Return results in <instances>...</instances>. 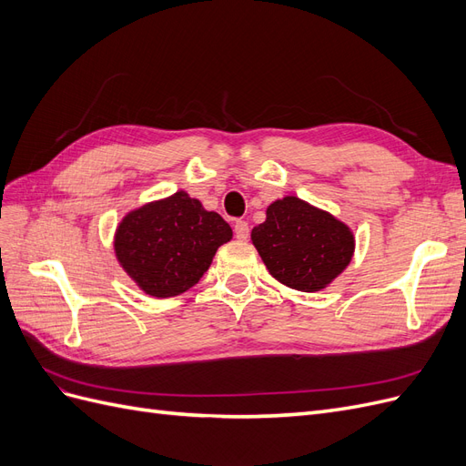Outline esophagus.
<instances>
[{"instance_id":"esophagus-1","label":"esophagus","mask_w":466,"mask_h":466,"mask_svg":"<svg viewBox=\"0 0 466 466\" xmlns=\"http://www.w3.org/2000/svg\"><path fill=\"white\" fill-rule=\"evenodd\" d=\"M248 233H250V229H248V223L238 219V221L235 223V237L238 238V241H247V238H248Z\"/></svg>"}]
</instances>
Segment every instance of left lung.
I'll return each mask as SVG.
<instances>
[{"instance_id": "left-lung-1", "label": "left lung", "mask_w": 466, "mask_h": 466, "mask_svg": "<svg viewBox=\"0 0 466 466\" xmlns=\"http://www.w3.org/2000/svg\"><path fill=\"white\" fill-rule=\"evenodd\" d=\"M250 238L268 272L307 293L324 289L340 276L356 247L346 223L298 196L268 206L266 221L252 229Z\"/></svg>"}]
</instances>
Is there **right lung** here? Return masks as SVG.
I'll return each instance as SVG.
<instances>
[{"mask_svg":"<svg viewBox=\"0 0 466 466\" xmlns=\"http://www.w3.org/2000/svg\"><path fill=\"white\" fill-rule=\"evenodd\" d=\"M229 223L178 190L132 209L118 223L115 252L124 272L151 298H175L196 286L231 241Z\"/></svg>","mask_w":466,"mask_h":466,"instance_id":"right-lung-1","label":"right lung"}]
</instances>
